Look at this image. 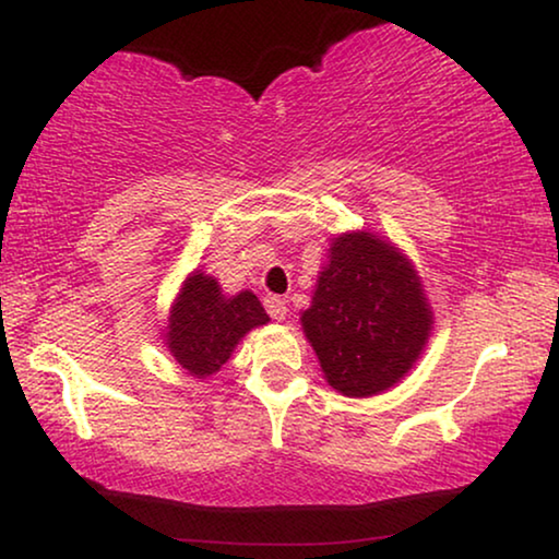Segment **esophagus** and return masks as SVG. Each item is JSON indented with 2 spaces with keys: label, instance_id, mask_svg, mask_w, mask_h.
<instances>
[{
  "label": "esophagus",
  "instance_id": "obj_1",
  "mask_svg": "<svg viewBox=\"0 0 559 559\" xmlns=\"http://www.w3.org/2000/svg\"><path fill=\"white\" fill-rule=\"evenodd\" d=\"M264 308L274 320H285L287 318V302L277 295H266L264 297Z\"/></svg>",
  "mask_w": 559,
  "mask_h": 559
}]
</instances>
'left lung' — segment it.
<instances>
[{
  "label": "left lung",
  "mask_w": 559,
  "mask_h": 559,
  "mask_svg": "<svg viewBox=\"0 0 559 559\" xmlns=\"http://www.w3.org/2000/svg\"><path fill=\"white\" fill-rule=\"evenodd\" d=\"M302 333L328 384L366 400L400 384L432 333V308L415 262L361 228L331 239Z\"/></svg>",
  "instance_id": "8db88e82"
}]
</instances>
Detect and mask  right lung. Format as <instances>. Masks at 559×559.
<instances>
[{
	"label": "right lung",
	"instance_id": "right-lung-1",
	"mask_svg": "<svg viewBox=\"0 0 559 559\" xmlns=\"http://www.w3.org/2000/svg\"><path fill=\"white\" fill-rule=\"evenodd\" d=\"M266 323L270 316L251 289L226 295L216 277L193 270L170 305L163 343L180 369L205 381L231 358L243 335Z\"/></svg>",
	"mask_w": 559,
	"mask_h": 559
}]
</instances>
